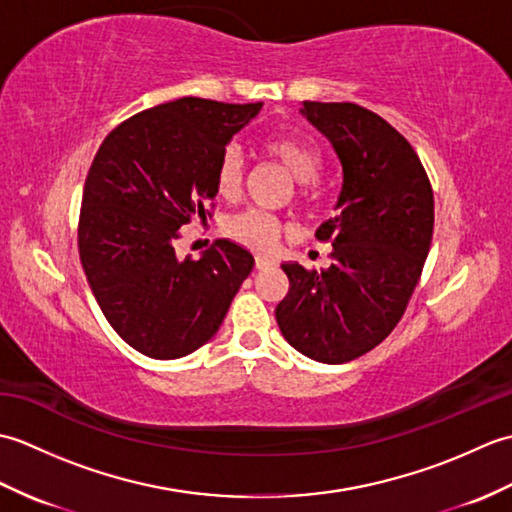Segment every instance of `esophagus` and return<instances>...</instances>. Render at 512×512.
<instances>
[{
	"label": "esophagus",
	"instance_id": "esophagus-1",
	"mask_svg": "<svg viewBox=\"0 0 512 512\" xmlns=\"http://www.w3.org/2000/svg\"><path fill=\"white\" fill-rule=\"evenodd\" d=\"M275 264H277V259L273 255H255V266L259 270L270 268V266H275Z\"/></svg>",
	"mask_w": 512,
	"mask_h": 512
}]
</instances>
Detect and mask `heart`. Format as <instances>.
Masks as SVG:
<instances>
[{
	"instance_id": "obj_1",
	"label": "heart",
	"mask_w": 512,
	"mask_h": 512,
	"mask_svg": "<svg viewBox=\"0 0 512 512\" xmlns=\"http://www.w3.org/2000/svg\"><path fill=\"white\" fill-rule=\"evenodd\" d=\"M264 149L273 156L299 184H310L319 178L321 171V151L310 143L308 138L297 134H277L270 136ZM242 156L235 147L224 149L215 167V191L224 200H233L242 189ZM226 233L239 244L255 250H268L281 235V224L270 213L250 209L233 215L226 222Z\"/></svg>"
}]
</instances>
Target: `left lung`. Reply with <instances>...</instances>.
<instances>
[{"instance_id": "left-lung-1", "label": "left lung", "mask_w": 512, "mask_h": 512, "mask_svg": "<svg viewBox=\"0 0 512 512\" xmlns=\"http://www.w3.org/2000/svg\"><path fill=\"white\" fill-rule=\"evenodd\" d=\"M343 167L336 213L317 231L332 264H281L288 295L275 317L284 339L319 363L354 361L385 341L416 288L433 235V191L407 138L356 103L303 101Z\"/></svg>"}]
</instances>
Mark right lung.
Returning <instances> with one entry per match:
<instances>
[{
    "mask_svg": "<svg viewBox=\"0 0 512 512\" xmlns=\"http://www.w3.org/2000/svg\"><path fill=\"white\" fill-rule=\"evenodd\" d=\"M262 105L184 96L127 118L96 151L79 255L105 319L140 354L171 361L211 341L255 266L228 239L198 262H182L173 244L191 220L209 215L217 160Z\"/></svg>",
    "mask_w": 512,
    "mask_h": 512,
    "instance_id": "add662e5",
    "label": "right lung"
}]
</instances>
